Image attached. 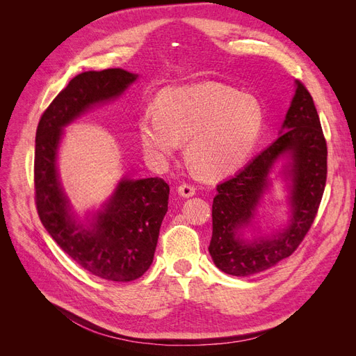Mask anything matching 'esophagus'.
Segmentation results:
<instances>
[{"instance_id": "1", "label": "esophagus", "mask_w": 356, "mask_h": 356, "mask_svg": "<svg viewBox=\"0 0 356 356\" xmlns=\"http://www.w3.org/2000/svg\"><path fill=\"white\" fill-rule=\"evenodd\" d=\"M178 193L182 197H191L196 195V187L190 184V182H182V184H179L178 187Z\"/></svg>"}]
</instances>
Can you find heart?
Here are the masks:
<instances>
[{
    "label": "heart",
    "mask_w": 356,
    "mask_h": 356,
    "mask_svg": "<svg viewBox=\"0 0 356 356\" xmlns=\"http://www.w3.org/2000/svg\"><path fill=\"white\" fill-rule=\"evenodd\" d=\"M264 113L254 96L220 83L170 88L145 110L138 134L156 160L175 154L188 141L187 159L197 174L218 178L241 168L263 129Z\"/></svg>",
    "instance_id": "heart-1"
}]
</instances>
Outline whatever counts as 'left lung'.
Returning a JSON list of instances; mask_svg holds the SVG:
<instances>
[{"label": "left lung", "instance_id": "1", "mask_svg": "<svg viewBox=\"0 0 356 356\" xmlns=\"http://www.w3.org/2000/svg\"><path fill=\"white\" fill-rule=\"evenodd\" d=\"M296 84L281 136L234 177L217 186L209 254L215 266L227 275L250 276L285 260L303 242L318 213L327 182V141L314 98L303 83ZM285 152L293 159V220L276 238L246 244L237 238V230L249 223L266 188L268 172Z\"/></svg>", "mask_w": 356, "mask_h": 356}]
</instances>
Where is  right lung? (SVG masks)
I'll return each mask as SVG.
<instances>
[{
  "mask_svg": "<svg viewBox=\"0 0 356 356\" xmlns=\"http://www.w3.org/2000/svg\"><path fill=\"white\" fill-rule=\"evenodd\" d=\"M138 75L120 68L74 77L42 113L35 134L34 187L38 217L71 260L89 273L114 282L141 277L153 263L169 186L161 178L123 179L106 209L89 229L75 225L56 172L62 127L92 105L122 95Z\"/></svg>",
  "mask_w": 356,
  "mask_h": 356,
  "instance_id": "1",
  "label": "right lung"
}]
</instances>
